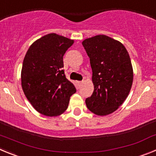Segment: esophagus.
I'll return each instance as SVG.
<instances>
[{
    "label": "esophagus",
    "instance_id": "esophagus-1",
    "mask_svg": "<svg viewBox=\"0 0 156 156\" xmlns=\"http://www.w3.org/2000/svg\"><path fill=\"white\" fill-rule=\"evenodd\" d=\"M83 85V82H77V86H78V87H80L81 86Z\"/></svg>",
    "mask_w": 156,
    "mask_h": 156
}]
</instances>
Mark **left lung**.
Instances as JSON below:
<instances>
[{
	"instance_id": "left-lung-1",
	"label": "left lung",
	"mask_w": 156,
	"mask_h": 156,
	"mask_svg": "<svg viewBox=\"0 0 156 156\" xmlns=\"http://www.w3.org/2000/svg\"><path fill=\"white\" fill-rule=\"evenodd\" d=\"M92 69L94 92L86 99L88 109L103 116L116 111L131 89L133 72L129 53L122 43L105 35L85 39Z\"/></svg>"
}]
</instances>
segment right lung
Segmentation results:
<instances>
[{
  "mask_svg": "<svg viewBox=\"0 0 156 156\" xmlns=\"http://www.w3.org/2000/svg\"><path fill=\"white\" fill-rule=\"evenodd\" d=\"M73 43L63 36L47 34L34 41L25 55L22 88L32 106L42 115L62 114L76 91L62 69L63 56Z\"/></svg>",
  "mask_w": 156,
  "mask_h": 156,
  "instance_id": "obj_1",
  "label": "right lung"
}]
</instances>
